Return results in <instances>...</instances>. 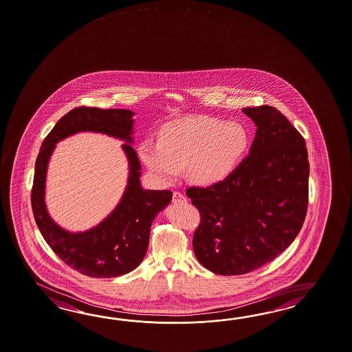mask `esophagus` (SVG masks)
I'll use <instances>...</instances> for the list:
<instances>
[{
	"instance_id": "esophagus-1",
	"label": "esophagus",
	"mask_w": 352,
	"mask_h": 352,
	"mask_svg": "<svg viewBox=\"0 0 352 352\" xmlns=\"http://www.w3.org/2000/svg\"><path fill=\"white\" fill-rule=\"evenodd\" d=\"M187 198L184 197L179 192H174L173 193V204L174 205H180V204H186Z\"/></svg>"
}]
</instances>
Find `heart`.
Masks as SVG:
<instances>
[{
	"instance_id": "b5f03b06",
	"label": "heart",
	"mask_w": 352,
	"mask_h": 352,
	"mask_svg": "<svg viewBox=\"0 0 352 352\" xmlns=\"http://www.w3.org/2000/svg\"><path fill=\"white\" fill-rule=\"evenodd\" d=\"M248 146V132L238 122L190 117L165 124L159 142L146 140L138 151L163 182H173L186 166L193 183L212 186L235 170Z\"/></svg>"
}]
</instances>
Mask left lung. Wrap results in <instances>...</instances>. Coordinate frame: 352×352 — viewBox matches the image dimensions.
Listing matches in <instances>:
<instances>
[{"instance_id":"left-lung-1","label":"left lung","mask_w":352,"mask_h":352,"mask_svg":"<svg viewBox=\"0 0 352 352\" xmlns=\"http://www.w3.org/2000/svg\"><path fill=\"white\" fill-rule=\"evenodd\" d=\"M243 113L257 126L248 156L223 182L187 189L201 214L195 254L223 276L248 274L281 254L300 232L308 208L302 136L274 107Z\"/></svg>"}]
</instances>
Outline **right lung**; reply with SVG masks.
<instances>
[{
  "label": "right lung",
  "instance_id": "right-lung-1",
  "mask_svg": "<svg viewBox=\"0 0 352 352\" xmlns=\"http://www.w3.org/2000/svg\"><path fill=\"white\" fill-rule=\"evenodd\" d=\"M133 116L129 109H99L80 107L63 116L44 138L35 162L32 208L44 239L58 257L90 277L111 278L129 274L142 262L156 214L172 201L170 190L144 189L141 164L133 148ZM80 131L103 133L118 138L129 160L128 186L103 222L85 232H69L50 217L45 205V179L51 154L62 139Z\"/></svg>",
  "mask_w": 352,
  "mask_h": 352
}]
</instances>
